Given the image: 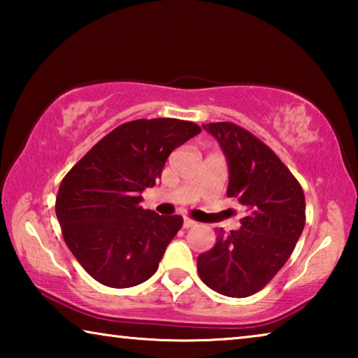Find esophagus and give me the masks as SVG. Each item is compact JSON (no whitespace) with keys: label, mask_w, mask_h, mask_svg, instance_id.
<instances>
[{"label":"esophagus","mask_w":358,"mask_h":358,"mask_svg":"<svg viewBox=\"0 0 358 358\" xmlns=\"http://www.w3.org/2000/svg\"><path fill=\"white\" fill-rule=\"evenodd\" d=\"M196 221H192V220H189V217H185V221H183V227L185 229H189V227H194L196 226Z\"/></svg>","instance_id":"esophagus-1"}]
</instances>
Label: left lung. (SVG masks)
I'll use <instances>...</instances> for the list:
<instances>
[{
    "instance_id": "8db88e82",
    "label": "left lung",
    "mask_w": 358,
    "mask_h": 358,
    "mask_svg": "<svg viewBox=\"0 0 358 358\" xmlns=\"http://www.w3.org/2000/svg\"><path fill=\"white\" fill-rule=\"evenodd\" d=\"M229 164L227 196L243 205L241 227L224 234L197 257L201 280L215 292L243 299L259 292L282 268L305 227V194L270 147L229 121L203 124Z\"/></svg>"
}]
</instances>
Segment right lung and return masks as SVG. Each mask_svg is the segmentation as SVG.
Returning <instances> with one entry per match:
<instances>
[{"instance_id":"obj_1","label":"right lung","mask_w":358,"mask_h":358,"mask_svg":"<svg viewBox=\"0 0 358 358\" xmlns=\"http://www.w3.org/2000/svg\"><path fill=\"white\" fill-rule=\"evenodd\" d=\"M201 131L177 118L128 121L66 173L57 217L66 245L96 281L124 289L155 275L183 217L143 210L141 194L161 178L169 155Z\"/></svg>"}]
</instances>
